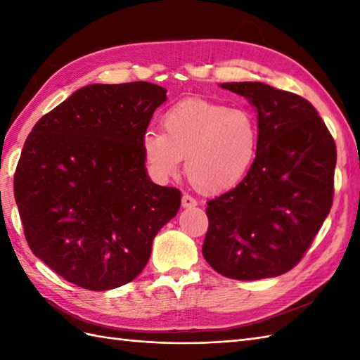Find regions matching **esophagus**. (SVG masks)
<instances>
[{
    "label": "esophagus",
    "mask_w": 360,
    "mask_h": 360,
    "mask_svg": "<svg viewBox=\"0 0 360 360\" xmlns=\"http://www.w3.org/2000/svg\"><path fill=\"white\" fill-rule=\"evenodd\" d=\"M196 204H198V201L195 200L193 196H190V195H184V196H182V207H184V209L195 207Z\"/></svg>",
    "instance_id": "1"
}]
</instances>
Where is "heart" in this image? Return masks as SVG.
Here are the masks:
<instances>
[{
	"instance_id": "heart-1",
	"label": "heart",
	"mask_w": 360,
	"mask_h": 360,
	"mask_svg": "<svg viewBox=\"0 0 360 360\" xmlns=\"http://www.w3.org/2000/svg\"><path fill=\"white\" fill-rule=\"evenodd\" d=\"M258 150V127L246 110L207 101H184L162 116V133L145 131L142 151L162 179L186 173L201 192H224L240 184Z\"/></svg>"
}]
</instances>
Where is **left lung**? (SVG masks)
<instances>
[{
	"instance_id": "1",
	"label": "left lung",
	"mask_w": 360,
	"mask_h": 360,
	"mask_svg": "<svg viewBox=\"0 0 360 360\" xmlns=\"http://www.w3.org/2000/svg\"><path fill=\"white\" fill-rule=\"evenodd\" d=\"M257 110L258 150L235 188L207 202L202 255L227 278L292 269L331 210L338 151L307 98L259 82L221 83Z\"/></svg>"
}]
</instances>
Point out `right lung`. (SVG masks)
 I'll list each match as a JSON object with an SVG mask.
<instances>
[{"label":"right lung","mask_w":360,"mask_h":360,"mask_svg":"<svg viewBox=\"0 0 360 360\" xmlns=\"http://www.w3.org/2000/svg\"><path fill=\"white\" fill-rule=\"evenodd\" d=\"M167 89L148 82L83 86L37 122L13 193L34 255L89 290L127 285L148 263L181 192L151 182L142 136Z\"/></svg>","instance_id":"obj_1"}]
</instances>
